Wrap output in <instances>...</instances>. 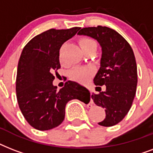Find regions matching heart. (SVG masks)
I'll return each instance as SVG.
<instances>
[{"instance_id": "heart-1", "label": "heart", "mask_w": 153, "mask_h": 153, "mask_svg": "<svg viewBox=\"0 0 153 153\" xmlns=\"http://www.w3.org/2000/svg\"><path fill=\"white\" fill-rule=\"evenodd\" d=\"M80 45L82 49L86 48H90V47H96V42L93 39L91 38H82L80 40ZM61 63H62V60L60 59ZM92 69L90 67H75L70 71L69 75L71 79L73 80H76V81H84L88 78L90 75L92 74Z\"/></svg>"}]
</instances>
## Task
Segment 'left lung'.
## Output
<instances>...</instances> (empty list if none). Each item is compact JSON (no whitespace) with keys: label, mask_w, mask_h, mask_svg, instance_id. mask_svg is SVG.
Wrapping results in <instances>:
<instances>
[{"label":"left lung","mask_w":153,"mask_h":153,"mask_svg":"<svg viewBox=\"0 0 153 153\" xmlns=\"http://www.w3.org/2000/svg\"><path fill=\"white\" fill-rule=\"evenodd\" d=\"M95 39L102 47L100 68L94 82L105 86V91L92 94L91 98L105 108V117L98 125L113 126L122 121L129 111L137 85V68L133 49L122 36L107 27L82 28L78 33Z\"/></svg>","instance_id":"obj_1"}]
</instances>
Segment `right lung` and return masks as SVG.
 I'll return each mask as SVG.
<instances>
[{"label":"right lung","mask_w":153,"mask_h":153,"mask_svg":"<svg viewBox=\"0 0 153 153\" xmlns=\"http://www.w3.org/2000/svg\"><path fill=\"white\" fill-rule=\"evenodd\" d=\"M79 29L51 28L32 38L23 49L16 73V98L25 118L36 129L49 130L59 126L69 101L91 99L88 90L75 82H66L59 91L52 83L54 73L60 68V48Z\"/></svg>","instance_id":"obj_1"}]
</instances>
